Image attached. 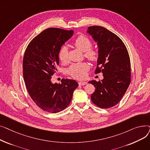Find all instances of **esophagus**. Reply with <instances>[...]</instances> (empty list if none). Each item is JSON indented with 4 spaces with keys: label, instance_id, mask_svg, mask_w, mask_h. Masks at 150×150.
I'll list each match as a JSON object with an SVG mask.
<instances>
[{
    "label": "esophagus",
    "instance_id": "obj_1",
    "mask_svg": "<svg viewBox=\"0 0 150 150\" xmlns=\"http://www.w3.org/2000/svg\"><path fill=\"white\" fill-rule=\"evenodd\" d=\"M87 82H86V81H80V82H78V84H79V85H80V86H84V85H86V84H87Z\"/></svg>",
    "mask_w": 150,
    "mask_h": 150
}]
</instances>
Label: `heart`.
<instances>
[{
    "label": "heart",
    "instance_id": "b5f03b06",
    "mask_svg": "<svg viewBox=\"0 0 150 150\" xmlns=\"http://www.w3.org/2000/svg\"><path fill=\"white\" fill-rule=\"evenodd\" d=\"M75 46L80 50L84 52V56L92 61H96L98 57V52L93 49H91L92 42L90 39L84 35H80L76 37L74 41ZM59 59L65 63L67 61V49L66 46H63L59 52ZM89 66L86 62L74 63L69 69V74L76 79H83L86 76Z\"/></svg>",
    "mask_w": 150,
    "mask_h": 150
}]
</instances>
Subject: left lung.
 I'll return each mask as SVG.
<instances>
[{"label": "left lung", "instance_id": "8db88e82", "mask_svg": "<svg viewBox=\"0 0 150 150\" xmlns=\"http://www.w3.org/2000/svg\"><path fill=\"white\" fill-rule=\"evenodd\" d=\"M87 33L97 43L98 58L96 74L103 73L101 81H90L96 88L92 101L101 108H109L121 100L131 82L129 56L121 39L101 26L88 27Z\"/></svg>", "mask_w": 150, "mask_h": 150}]
</instances>
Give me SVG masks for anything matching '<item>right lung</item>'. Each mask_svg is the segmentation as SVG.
Returning <instances> with one entry per match:
<instances>
[{
	"instance_id": "obj_1",
	"label": "right lung",
	"mask_w": 150,
	"mask_h": 150,
	"mask_svg": "<svg viewBox=\"0 0 150 150\" xmlns=\"http://www.w3.org/2000/svg\"><path fill=\"white\" fill-rule=\"evenodd\" d=\"M73 30L49 28L35 37L28 45L23 59V76L30 97L43 111L57 113L65 109L78 86L74 80L52 83L59 65L62 45L72 37Z\"/></svg>"
}]
</instances>
